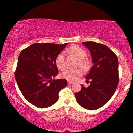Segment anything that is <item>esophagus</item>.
I'll return each mask as SVG.
<instances>
[{"instance_id":"obj_1","label":"esophagus","mask_w":133,"mask_h":133,"mask_svg":"<svg viewBox=\"0 0 133 133\" xmlns=\"http://www.w3.org/2000/svg\"><path fill=\"white\" fill-rule=\"evenodd\" d=\"M68 84H69V85H72V84H73V83H72V82L68 81Z\"/></svg>"}]
</instances>
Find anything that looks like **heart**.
<instances>
[{
    "mask_svg": "<svg viewBox=\"0 0 133 133\" xmlns=\"http://www.w3.org/2000/svg\"><path fill=\"white\" fill-rule=\"evenodd\" d=\"M68 52L72 53L79 60L78 65L83 68L87 69L90 65V62L86 57L87 52L81 47L74 45L69 48ZM55 64L59 70H63L65 68V52L62 51L57 56L55 59ZM83 74L81 69H67L61 74V77L70 82H75L80 78Z\"/></svg>",
    "mask_w": 133,
    "mask_h": 133,
    "instance_id": "heart-1",
    "label": "heart"
}]
</instances>
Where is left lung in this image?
Masks as SVG:
<instances>
[{"label": "left lung", "mask_w": 133, "mask_h": 133, "mask_svg": "<svg viewBox=\"0 0 133 133\" xmlns=\"http://www.w3.org/2000/svg\"><path fill=\"white\" fill-rule=\"evenodd\" d=\"M82 43L90 50L93 65L86 77L90 85L75 94L78 103L88 110H96L105 105L114 95L119 82L118 60L106 45L95 42Z\"/></svg>", "instance_id": "obj_1"}]
</instances>
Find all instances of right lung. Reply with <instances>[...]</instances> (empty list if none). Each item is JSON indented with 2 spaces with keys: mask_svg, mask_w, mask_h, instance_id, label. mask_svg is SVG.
Here are the masks:
<instances>
[{
  "mask_svg": "<svg viewBox=\"0 0 133 133\" xmlns=\"http://www.w3.org/2000/svg\"><path fill=\"white\" fill-rule=\"evenodd\" d=\"M67 45L36 43L20 52L15 77L22 95L35 106H51L67 86L65 79L52 80L58 74L55 59Z\"/></svg>",
  "mask_w": 133,
  "mask_h": 133,
  "instance_id": "add662e5",
  "label": "right lung"
}]
</instances>
